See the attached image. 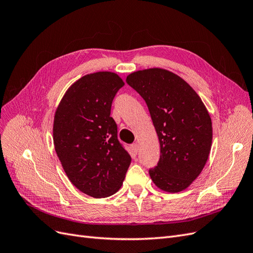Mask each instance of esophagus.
Instances as JSON below:
<instances>
[{
	"instance_id": "34e87169",
	"label": "esophagus",
	"mask_w": 253,
	"mask_h": 253,
	"mask_svg": "<svg viewBox=\"0 0 253 253\" xmlns=\"http://www.w3.org/2000/svg\"><path fill=\"white\" fill-rule=\"evenodd\" d=\"M132 150H133L134 155H137V154H138V151H139V145L137 143L132 144Z\"/></svg>"
}]
</instances>
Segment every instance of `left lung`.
I'll return each mask as SVG.
<instances>
[{
	"label": "left lung",
	"instance_id": "left-lung-1",
	"mask_svg": "<svg viewBox=\"0 0 253 253\" xmlns=\"http://www.w3.org/2000/svg\"><path fill=\"white\" fill-rule=\"evenodd\" d=\"M126 83L148 105L160 143V158L149 171L165 192L186 190L201 174L212 144V122L201 97L178 75L164 68L129 74Z\"/></svg>",
	"mask_w": 253,
	"mask_h": 253
}]
</instances>
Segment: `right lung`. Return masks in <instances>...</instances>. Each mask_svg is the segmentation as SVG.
Wrapping results in <instances>:
<instances>
[{
  "label": "right lung",
  "mask_w": 253,
  "mask_h": 253,
  "mask_svg": "<svg viewBox=\"0 0 253 253\" xmlns=\"http://www.w3.org/2000/svg\"><path fill=\"white\" fill-rule=\"evenodd\" d=\"M124 85L112 72L83 76L67 88L53 118V144L65 174L81 192L95 198L117 192L132 160L111 117L113 99Z\"/></svg>",
  "instance_id": "1"
}]
</instances>
